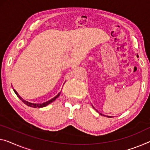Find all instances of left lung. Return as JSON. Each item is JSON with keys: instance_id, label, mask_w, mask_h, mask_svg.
<instances>
[{"instance_id": "8db88e82", "label": "left lung", "mask_w": 150, "mask_h": 150, "mask_svg": "<svg viewBox=\"0 0 150 150\" xmlns=\"http://www.w3.org/2000/svg\"><path fill=\"white\" fill-rule=\"evenodd\" d=\"M96 111H97V110H96ZM100 115H102V114H101V113H100ZM107 117H112L111 116H107Z\"/></svg>"}]
</instances>
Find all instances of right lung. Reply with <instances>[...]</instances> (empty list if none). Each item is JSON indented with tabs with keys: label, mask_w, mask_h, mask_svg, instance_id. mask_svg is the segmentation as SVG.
Instances as JSON below:
<instances>
[{
	"label": "right lung",
	"mask_w": 150,
	"mask_h": 150,
	"mask_svg": "<svg viewBox=\"0 0 150 150\" xmlns=\"http://www.w3.org/2000/svg\"><path fill=\"white\" fill-rule=\"evenodd\" d=\"M13 91H14V92H15V94H17V96H18V97H19L21 100L23 102L25 105H27V106H29V107H33V108H41V107H45V106H47V105H48L49 104H50V103H52V102H54V101L56 100V99L58 97V96H59V94H60V93H59L58 94H57V95L55 96L54 98H52L51 100H48V101H47V102H45V103H41V104H36V103H29V102H28V101H27V100H25L24 99H23V98H21V96H19V94L17 93V92L15 91V89H13Z\"/></svg>",
	"instance_id": "obj_1"
}]
</instances>
